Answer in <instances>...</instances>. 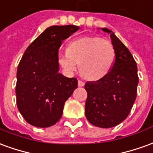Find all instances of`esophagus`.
I'll return each mask as SVG.
<instances>
[{
    "label": "esophagus",
    "mask_w": 153,
    "mask_h": 153,
    "mask_svg": "<svg viewBox=\"0 0 153 153\" xmlns=\"http://www.w3.org/2000/svg\"><path fill=\"white\" fill-rule=\"evenodd\" d=\"M84 84H85V83H84V81H81V80H79V82H78V85H79V87L84 86Z\"/></svg>",
    "instance_id": "34e87169"
}]
</instances>
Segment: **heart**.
<instances>
[{
  "instance_id": "b5f03b06",
  "label": "heart",
  "mask_w": 153,
  "mask_h": 153,
  "mask_svg": "<svg viewBox=\"0 0 153 153\" xmlns=\"http://www.w3.org/2000/svg\"><path fill=\"white\" fill-rule=\"evenodd\" d=\"M58 60L68 73H74L79 63L82 76L89 80H99L113 68L115 50L108 40L99 36H85L71 41L67 51L59 54Z\"/></svg>"
}]
</instances>
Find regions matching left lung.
<instances>
[{"instance_id": "8db88e82", "label": "left lung", "mask_w": 153, "mask_h": 153, "mask_svg": "<svg viewBox=\"0 0 153 153\" xmlns=\"http://www.w3.org/2000/svg\"><path fill=\"white\" fill-rule=\"evenodd\" d=\"M115 50V62L109 73L101 79L88 81L85 116L96 127L108 128L125 120L136 100L138 75L136 61L128 49L107 28Z\"/></svg>"}]
</instances>
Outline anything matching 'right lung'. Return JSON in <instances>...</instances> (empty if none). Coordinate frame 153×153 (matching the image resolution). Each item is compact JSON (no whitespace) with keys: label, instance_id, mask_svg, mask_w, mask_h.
Here are the masks:
<instances>
[{"label":"right lung","instance_id":"obj_1","mask_svg":"<svg viewBox=\"0 0 153 153\" xmlns=\"http://www.w3.org/2000/svg\"><path fill=\"white\" fill-rule=\"evenodd\" d=\"M79 26L54 25L32 42L19 63L16 86L17 108L25 120L48 128L61 118L65 102L78 86L76 78L59 74V48Z\"/></svg>","mask_w":153,"mask_h":153}]
</instances>
